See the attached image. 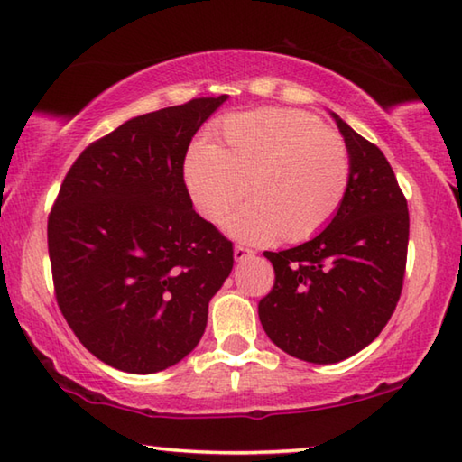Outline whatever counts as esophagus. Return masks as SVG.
Instances as JSON below:
<instances>
[{"label": "esophagus", "instance_id": "34e87169", "mask_svg": "<svg viewBox=\"0 0 462 462\" xmlns=\"http://www.w3.org/2000/svg\"><path fill=\"white\" fill-rule=\"evenodd\" d=\"M253 254H254V250L245 248V246H234V259H236L238 263L250 259V256H253Z\"/></svg>", "mask_w": 462, "mask_h": 462}]
</instances>
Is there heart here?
Instances as JSON below:
<instances>
[{
    "instance_id": "obj_1",
    "label": "heart",
    "mask_w": 462,
    "mask_h": 462,
    "mask_svg": "<svg viewBox=\"0 0 462 462\" xmlns=\"http://www.w3.org/2000/svg\"><path fill=\"white\" fill-rule=\"evenodd\" d=\"M183 179L203 220L222 224L246 187L248 206L228 230L242 242L314 236L338 212L350 181V154L340 134L306 112L263 107L232 114L216 144L195 143Z\"/></svg>"
}]
</instances>
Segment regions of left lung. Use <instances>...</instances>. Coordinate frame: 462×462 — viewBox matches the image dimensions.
<instances>
[{
    "label": "left lung",
    "mask_w": 462,
    "mask_h": 462,
    "mask_svg": "<svg viewBox=\"0 0 462 462\" xmlns=\"http://www.w3.org/2000/svg\"><path fill=\"white\" fill-rule=\"evenodd\" d=\"M350 154L346 195L303 245L264 253L275 285L259 301L269 338L287 355L332 365L356 355L389 322L408 261V201L377 146L334 114Z\"/></svg>",
    "instance_id": "1"
}]
</instances>
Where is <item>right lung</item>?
<instances>
[{
    "label": "right lung",
    "mask_w": 462,
    "mask_h": 462,
    "mask_svg": "<svg viewBox=\"0 0 462 462\" xmlns=\"http://www.w3.org/2000/svg\"><path fill=\"white\" fill-rule=\"evenodd\" d=\"M228 96L132 118L69 169L49 216L57 303L114 369H169L198 346L208 303L230 275L232 242L193 209L183 162Z\"/></svg>",
    "instance_id": "obj_1"
}]
</instances>
